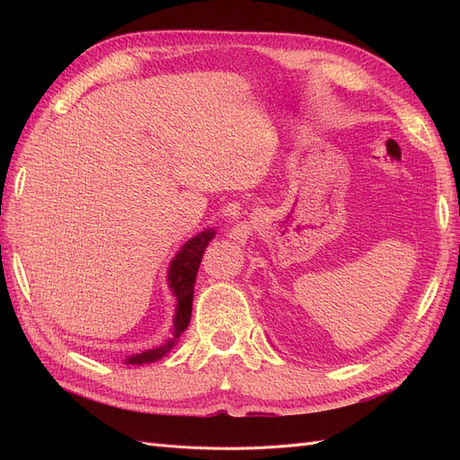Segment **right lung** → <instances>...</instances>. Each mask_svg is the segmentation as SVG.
Segmentation results:
<instances>
[{"instance_id":"add662e5","label":"right lung","mask_w":460,"mask_h":460,"mask_svg":"<svg viewBox=\"0 0 460 460\" xmlns=\"http://www.w3.org/2000/svg\"><path fill=\"white\" fill-rule=\"evenodd\" d=\"M215 238V230H205L199 232L196 238L188 240L182 249L176 253V257L171 262L169 269V286L176 297V314H174V326H172V340L166 341L164 345L155 347V349H146L137 355L128 357L124 363L127 365H146L153 363L161 357L169 353L176 340L180 338L188 324L191 316V301H193V286H196V276L201 264V257L205 253V247Z\"/></svg>"}]
</instances>
